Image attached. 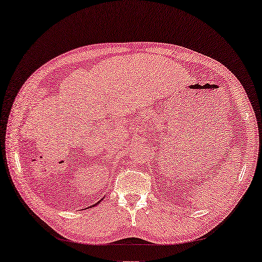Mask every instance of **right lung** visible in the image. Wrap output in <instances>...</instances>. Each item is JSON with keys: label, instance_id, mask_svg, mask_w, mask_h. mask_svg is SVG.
I'll use <instances>...</instances> for the list:
<instances>
[{"label": "right lung", "instance_id": "obj_1", "mask_svg": "<svg viewBox=\"0 0 262 262\" xmlns=\"http://www.w3.org/2000/svg\"><path fill=\"white\" fill-rule=\"evenodd\" d=\"M102 200H103V199H102ZM100 202H101V201H98V202H97V203H95V204H93V205H92V208H93V207H95V205H97V204H98V203H100ZM88 208H89V207H88Z\"/></svg>", "mask_w": 262, "mask_h": 262}]
</instances>
